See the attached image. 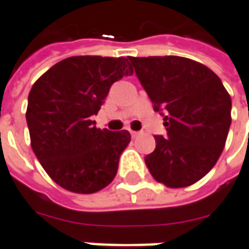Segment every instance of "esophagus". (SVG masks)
<instances>
[{
	"label": "esophagus",
	"mask_w": 249,
	"mask_h": 249,
	"mask_svg": "<svg viewBox=\"0 0 249 249\" xmlns=\"http://www.w3.org/2000/svg\"><path fill=\"white\" fill-rule=\"evenodd\" d=\"M131 136H132V138H138V136H139V132H136V131H131Z\"/></svg>",
	"instance_id": "1"
}]
</instances>
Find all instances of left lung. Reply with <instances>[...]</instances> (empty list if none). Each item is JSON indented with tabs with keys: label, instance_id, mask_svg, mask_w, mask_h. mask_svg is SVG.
<instances>
[{
	"label": "left lung",
	"instance_id": "left-lung-1",
	"mask_svg": "<svg viewBox=\"0 0 249 249\" xmlns=\"http://www.w3.org/2000/svg\"><path fill=\"white\" fill-rule=\"evenodd\" d=\"M156 111H164L167 136L144 162L167 187L198 182L220 157L231 124V99L207 66L180 56H128Z\"/></svg>",
	"mask_w": 249,
	"mask_h": 249
}]
</instances>
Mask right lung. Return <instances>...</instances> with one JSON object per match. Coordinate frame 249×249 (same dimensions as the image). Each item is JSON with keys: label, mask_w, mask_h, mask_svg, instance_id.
Wrapping results in <instances>:
<instances>
[{"label": "right lung", "mask_w": 249, "mask_h": 249, "mask_svg": "<svg viewBox=\"0 0 249 249\" xmlns=\"http://www.w3.org/2000/svg\"><path fill=\"white\" fill-rule=\"evenodd\" d=\"M132 73L123 56H71L31 87L26 111L31 149L60 187L90 194L113 182L131 135L125 129H99L90 118L98 114L113 82Z\"/></svg>", "instance_id": "add662e5"}]
</instances>
